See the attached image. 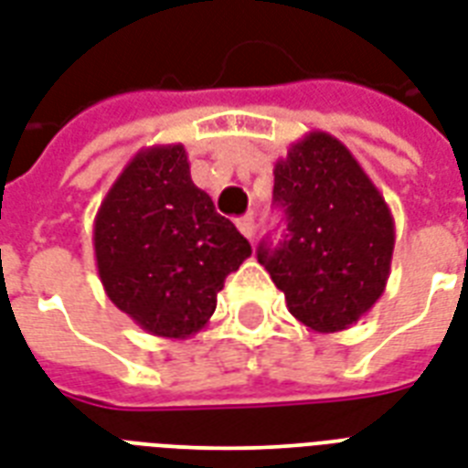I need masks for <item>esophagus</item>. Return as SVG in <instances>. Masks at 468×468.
<instances>
[{"label": "esophagus", "mask_w": 468, "mask_h": 468, "mask_svg": "<svg viewBox=\"0 0 468 468\" xmlns=\"http://www.w3.org/2000/svg\"><path fill=\"white\" fill-rule=\"evenodd\" d=\"M237 227L239 231L251 241L253 234H256V222H253V217H241V219H237Z\"/></svg>", "instance_id": "esophagus-1"}]
</instances>
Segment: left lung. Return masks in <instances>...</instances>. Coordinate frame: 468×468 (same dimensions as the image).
Here are the masks:
<instances>
[{"mask_svg": "<svg viewBox=\"0 0 468 468\" xmlns=\"http://www.w3.org/2000/svg\"><path fill=\"white\" fill-rule=\"evenodd\" d=\"M273 200L288 234L259 263L300 324L320 335L349 329L386 291L396 246L388 202L342 141L310 132L278 158Z\"/></svg>", "mask_w": 468, "mask_h": 468, "instance_id": "left-lung-1", "label": "left lung"}]
</instances>
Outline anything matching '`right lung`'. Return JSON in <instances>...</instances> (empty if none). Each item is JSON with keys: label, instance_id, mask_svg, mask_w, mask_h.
<instances>
[{"label": "right lung", "instance_id": "obj_1", "mask_svg": "<svg viewBox=\"0 0 468 468\" xmlns=\"http://www.w3.org/2000/svg\"><path fill=\"white\" fill-rule=\"evenodd\" d=\"M97 273L144 332L190 339L215 314L224 278L251 244L190 177L183 144L141 148L97 209Z\"/></svg>", "mask_w": 468, "mask_h": 468}]
</instances>
